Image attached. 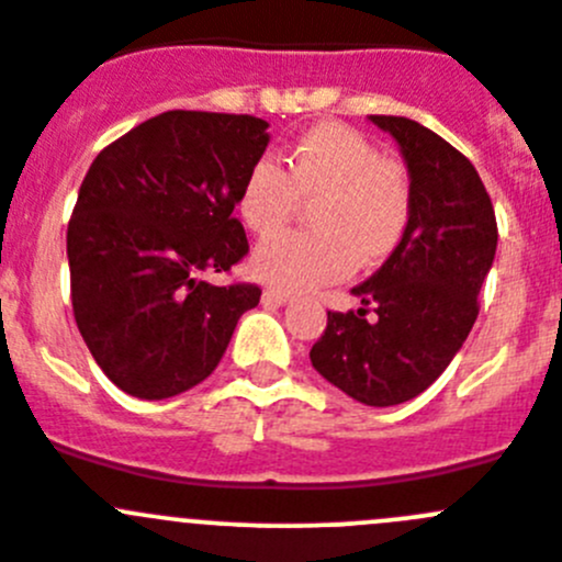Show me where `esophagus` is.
Here are the masks:
<instances>
[{
  "mask_svg": "<svg viewBox=\"0 0 562 562\" xmlns=\"http://www.w3.org/2000/svg\"><path fill=\"white\" fill-rule=\"evenodd\" d=\"M265 303H276V306H284V303H290L292 301V295L290 292H284V290H276V286H270V290H265Z\"/></svg>",
  "mask_w": 562,
  "mask_h": 562,
  "instance_id": "34e87169",
  "label": "esophagus"
}]
</instances>
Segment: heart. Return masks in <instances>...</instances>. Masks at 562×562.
I'll use <instances>...</instances> for the list:
<instances>
[{"label": "heart", "instance_id": "b5f03b06", "mask_svg": "<svg viewBox=\"0 0 562 562\" xmlns=\"http://www.w3.org/2000/svg\"><path fill=\"white\" fill-rule=\"evenodd\" d=\"M259 158L236 198L241 223L271 236L294 216L300 200L313 205L315 232H296L256 247V276L286 290L339 281L353 267H379L398 250L412 223V180L398 161L364 133L323 122L303 133L286 156Z\"/></svg>", "mask_w": 562, "mask_h": 562}]
</instances>
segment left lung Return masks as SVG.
<instances>
[{
	"instance_id": "1",
	"label": "left lung",
	"mask_w": 562,
	"mask_h": 562,
	"mask_svg": "<svg viewBox=\"0 0 562 562\" xmlns=\"http://www.w3.org/2000/svg\"><path fill=\"white\" fill-rule=\"evenodd\" d=\"M370 122L398 142L412 223L398 250L351 290L362 306L328 312L308 359L359 404L393 406L424 393L471 334L498 228L480 172L446 138L406 116Z\"/></svg>"
}]
</instances>
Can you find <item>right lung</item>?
<instances>
[{"instance_id": "right-lung-1", "label": "right lung", "mask_w": 562, "mask_h": 562, "mask_svg": "<svg viewBox=\"0 0 562 562\" xmlns=\"http://www.w3.org/2000/svg\"><path fill=\"white\" fill-rule=\"evenodd\" d=\"M267 122L167 111L94 158L66 231L71 308L102 373L127 395L172 398L209 379L256 284L217 286L247 256L234 205L265 156Z\"/></svg>"}]
</instances>
